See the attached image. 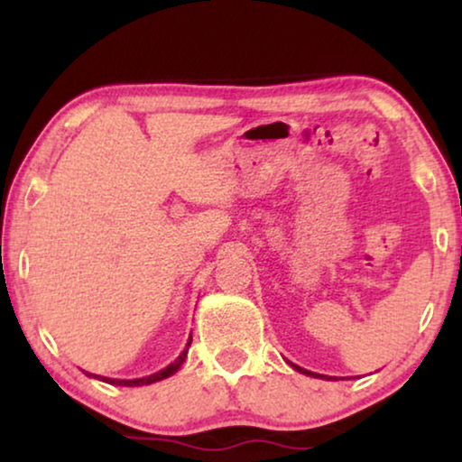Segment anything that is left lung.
<instances>
[{
    "label": "left lung",
    "instance_id": "1",
    "mask_svg": "<svg viewBox=\"0 0 462 462\" xmlns=\"http://www.w3.org/2000/svg\"><path fill=\"white\" fill-rule=\"evenodd\" d=\"M292 368H294V370H299V372H302V374H307V376H319V374H315V372H309V370L300 368V365H296V364H292ZM321 378H324V376H321Z\"/></svg>",
    "mask_w": 462,
    "mask_h": 462
}]
</instances>
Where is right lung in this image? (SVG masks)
<instances>
[{"mask_svg": "<svg viewBox=\"0 0 462 462\" xmlns=\"http://www.w3.org/2000/svg\"><path fill=\"white\" fill-rule=\"evenodd\" d=\"M189 346H191V337H189V343H187V346H185V351H182L180 356L176 357L174 362L168 365V368H163V370H160V372H155V374H151V376H144V378H134V381H117V378L97 376V374H90V372H88V376L100 378V381H105V383H111V384H124V387H141V384H151V383H157V381H162V378H168V376H172L174 372L180 368L182 362H185V357H187V351H189Z\"/></svg>", "mask_w": 462, "mask_h": 462, "instance_id": "1", "label": "right lung"}]
</instances>
